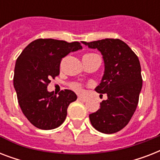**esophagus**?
Listing matches in <instances>:
<instances>
[{
	"instance_id": "obj_1",
	"label": "esophagus",
	"mask_w": 160,
	"mask_h": 160,
	"mask_svg": "<svg viewBox=\"0 0 160 160\" xmlns=\"http://www.w3.org/2000/svg\"><path fill=\"white\" fill-rule=\"evenodd\" d=\"M78 100H80V101H81V102H86L87 101V99L86 98H84V97H78Z\"/></svg>"
}]
</instances>
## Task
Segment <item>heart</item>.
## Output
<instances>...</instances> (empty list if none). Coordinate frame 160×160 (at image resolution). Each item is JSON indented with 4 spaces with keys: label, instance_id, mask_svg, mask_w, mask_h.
Segmentation results:
<instances>
[{
    "label": "heart",
    "instance_id": "1",
    "mask_svg": "<svg viewBox=\"0 0 160 160\" xmlns=\"http://www.w3.org/2000/svg\"><path fill=\"white\" fill-rule=\"evenodd\" d=\"M93 55V54H88V55ZM71 88H72L73 90H75L76 92L78 93H80L82 92V86L80 84H78V83H72L71 85H70Z\"/></svg>",
    "mask_w": 160,
    "mask_h": 160
}]
</instances>
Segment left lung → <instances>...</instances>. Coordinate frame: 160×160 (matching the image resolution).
Wrapping results in <instances>:
<instances>
[{"label": "left lung", "instance_id": "left-lung-1", "mask_svg": "<svg viewBox=\"0 0 160 160\" xmlns=\"http://www.w3.org/2000/svg\"><path fill=\"white\" fill-rule=\"evenodd\" d=\"M82 43L97 49L103 56L105 72L95 90L106 94L100 109L89 115L92 126L104 134L121 130L137 108L141 91V67L139 58L129 46L119 39H104Z\"/></svg>", "mask_w": 160, "mask_h": 160}]
</instances>
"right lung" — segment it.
Returning a JSON list of instances; mask_svg holds the SVG:
<instances>
[{
	"label": "right lung",
	"instance_id": "obj_1",
	"mask_svg": "<svg viewBox=\"0 0 160 160\" xmlns=\"http://www.w3.org/2000/svg\"><path fill=\"white\" fill-rule=\"evenodd\" d=\"M81 49L77 41L38 39L29 44L17 58L14 88L23 114L36 128L53 129L65 121L68 106L77 95L70 90H61L57 95L54 91L49 92L47 86L51 78L60 74L62 58Z\"/></svg>",
	"mask_w": 160,
	"mask_h": 160
}]
</instances>
